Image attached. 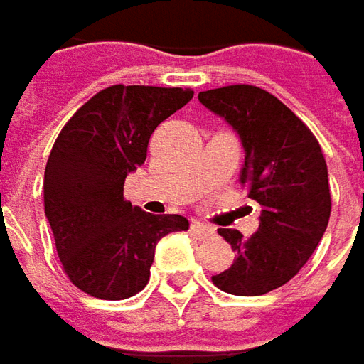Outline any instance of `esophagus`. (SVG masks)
Here are the masks:
<instances>
[{
  "mask_svg": "<svg viewBox=\"0 0 364 364\" xmlns=\"http://www.w3.org/2000/svg\"><path fill=\"white\" fill-rule=\"evenodd\" d=\"M191 230L198 234L199 240H208V238H212L213 234H215V230H213L212 226H208V224H201V222H198V220H193Z\"/></svg>",
  "mask_w": 364,
  "mask_h": 364,
  "instance_id": "obj_1",
  "label": "esophagus"
}]
</instances>
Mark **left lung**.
Returning <instances> with one entry per match:
<instances>
[{
	"label": "left lung",
	"mask_w": 364,
	"mask_h": 364,
	"mask_svg": "<svg viewBox=\"0 0 364 364\" xmlns=\"http://www.w3.org/2000/svg\"><path fill=\"white\" fill-rule=\"evenodd\" d=\"M199 102L240 134V183L261 205L252 236L218 230L236 259L212 277L213 285L232 295H264L297 275L324 236L332 210L324 152L308 126L264 89L226 85L201 91Z\"/></svg>",
	"instance_id": "obj_1"
}]
</instances>
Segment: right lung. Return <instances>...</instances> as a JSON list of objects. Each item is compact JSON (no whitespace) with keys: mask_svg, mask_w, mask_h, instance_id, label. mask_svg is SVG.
I'll return each instance as SVG.
<instances>
[{"mask_svg":"<svg viewBox=\"0 0 364 364\" xmlns=\"http://www.w3.org/2000/svg\"><path fill=\"white\" fill-rule=\"evenodd\" d=\"M191 97V89L112 85L56 136L44 171V213L63 271L87 295L114 301L142 291L159 240L189 228L183 215H154L126 201L124 181L146 161L154 128Z\"/></svg>","mask_w":364,"mask_h":364,"instance_id":"obj_1","label":"right lung"}]
</instances>
